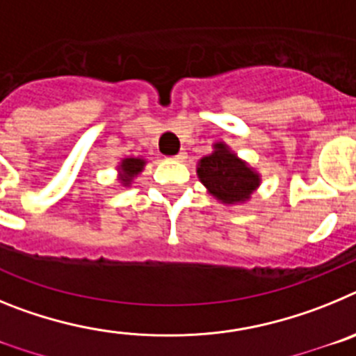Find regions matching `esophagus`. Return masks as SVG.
<instances>
[{
    "label": "esophagus",
    "instance_id": "1",
    "mask_svg": "<svg viewBox=\"0 0 356 356\" xmlns=\"http://www.w3.org/2000/svg\"><path fill=\"white\" fill-rule=\"evenodd\" d=\"M185 159H187V153H185V151H180L178 155H175V160H178V162H184Z\"/></svg>",
    "mask_w": 356,
    "mask_h": 356
}]
</instances>
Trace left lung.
Masks as SVG:
<instances>
[{"instance_id":"left-lung-1","label":"left lung","mask_w":356,"mask_h":356,"mask_svg":"<svg viewBox=\"0 0 356 356\" xmlns=\"http://www.w3.org/2000/svg\"><path fill=\"white\" fill-rule=\"evenodd\" d=\"M197 178L209 194L225 205L244 203L260 185L259 172L238 159L225 143L213 144L212 153L197 162Z\"/></svg>"}]
</instances>
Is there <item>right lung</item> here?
I'll list each match as a JSON object with an SVG mask.
<instances>
[{
	"mask_svg": "<svg viewBox=\"0 0 356 356\" xmlns=\"http://www.w3.org/2000/svg\"><path fill=\"white\" fill-rule=\"evenodd\" d=\"M144 165H146V160L139 159V156H128V159H122L121 163H119V168H118L121 184L124 185V187H128L135 176L143 171Z\"/></svg>",
	"mask_w": 356,
	"mask_h": 356,
	"instance_id": "obj_1",
	"label": "right lung"
}]
</instances>
